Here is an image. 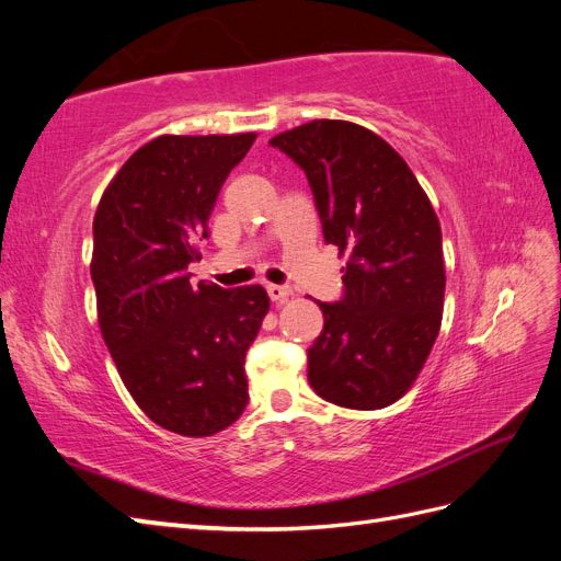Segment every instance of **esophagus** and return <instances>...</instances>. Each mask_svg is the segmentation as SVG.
<instances>
[{
    "label": "esophagus",
    "mask_w": 561,
    "mask_h": 561,
    "mask_svg": "<svg viewBox=\"0 0 561 561\" xmlns=\"http://www.w3.org/2000/svg\"><path fill=\"white\" fill-rule=\"evenodd\" d=\"M266 293H268V297H271V301H274V304H283L287 297L293 295L290 287H285V285H268Z\"/></svg>",
    "instance_id": "34e87169"
}]
</instances>
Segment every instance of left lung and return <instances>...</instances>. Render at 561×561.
<instances>
[{"label":"left lung","mask_w":561,"mask_h":561,"mask_svg":"<svg viewBox=\"0 0 561 561\" xmlns=\"http://www.w3.org/2000/svg\"><path fill=\"white\" fill-rule=\"evenodd\" d=\"M268 145L301 168L325 243L348 254L342 299L318 301L309 383L339 407L381 410L410 390L443 322L437 215L398 151L358 124L318 118Z\"/></svg>","instance_id":"obj_1"}]
</instances>
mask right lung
Wrapping results in <instances>:
<instances>
[{
	"label": "right lung",
	"mask_w": 561,
	"mask_h": 561,
	"mask_svg": "<svg viewBox=\"0 0 561 561\" xmlns=\"http://www.w3.org/2000/svg\"><path fill=\"white\" fill-rule=\"evenodd\" d=\"M254 133L161 135L105 190L93 219L98 322L124 386L161 428L208 437L248 404L245 353L268 313L262 285L190 283L225 180Z\"/></svg>",
	"instance_id": "obj_1"
}]
</instances>
